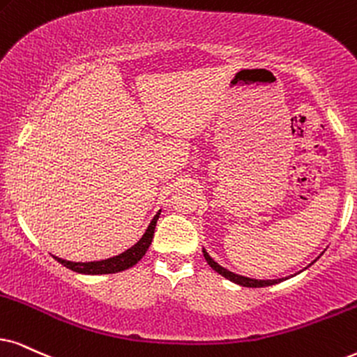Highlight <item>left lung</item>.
I'll return each instance as SVG.
<instances>
[{
    "instance_id": "left-lung-1",
    "label": "left lung",
    "mask_w": 357,
    "mask_h": 357,
    "mask_svg": "<svg viewBox=\"0 0 357 357\" xmlns=\"http://www.w3.org/2000/svg\"><path fill=\"white\" fill-rule=\"evenodd\" d=\"M202 254H204V259L207 264H209V267L212 270H215L219 275H222L227 280H231V282L237 283V285H242V287H250V288H260V287H270V285H275V283H280L283 282V280L287 278H277V280H257V278H250V277H243V275H238V273H234L231 270L224 268L222 265H219L218 261H215L212 257L207 254L206 249H202ZM313 264V261H311ZM310 264V265H311ZM308 265V267H310ZM291 277H295V275H291Z\"/></svg>"
}]
</instances>
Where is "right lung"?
Returning a JSON list of instances; mask_svg holds the SVG:
<instances>
[{"label": "right lung", "mask_w": 357, "mask_h": 357, "mask_svg": "<svg viewBox=\"0 0 357 357\" xmlns=\"http://www.w3.org/2000/svg\"><path fill=\"white\" fill-rule=\"evenodd\" d=\"M161 209L156 212L155 218L151 219L150 225L146 227L145 234H143L142 238L135 243V245L126 249L121 254L110 257V259L105 260H93V261H70V260H64L61 257L52 255L59 264H62L64 267L70 268L72 272L77 273H84V275H107V273H119L123 272V270L132 268L133 265H137L139 260L143 259V255L146 254L148 247L151 245L153 236H155V229H156V222L160 219Z\"/></svg>", "instance_id": "add662e5"}]
</instances>
